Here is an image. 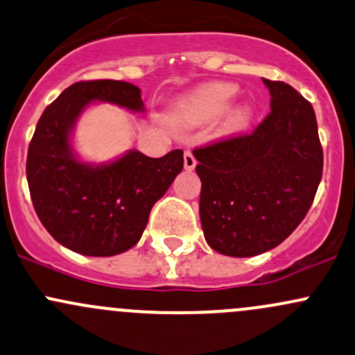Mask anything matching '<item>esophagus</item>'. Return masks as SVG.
<instances>
[{
  "label": "esophagus",
  "mask_w": 355,
  "mask_h": 355,
  "mask_svg": "<svg viewBox=\"0 0 355 355\" xmlns=\"http://www.w3.org/2000/svg\"><path fill=\"white\" fill-rule=\"evenodd\" d=\"M196 165H197V159H196V156L192 155V151H185L184 153V166H185V170H193V168H196Z\"/></svg>",
  "instance_id": "34e87169"
}]
</instances>
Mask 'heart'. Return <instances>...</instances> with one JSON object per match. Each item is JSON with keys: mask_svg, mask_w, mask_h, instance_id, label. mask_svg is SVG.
Returning a JSON list of instances; mask_svg holds the SVG:
<instances>
[{"mask_svg": "<svg viewBox=\"0 0 355 355\" xmlns=\"http://www.w3.org/2000/svg\"><path fill=\"white\" fill-rule=\"evenodd\" d=\"M238 88L233 83H209L193 89L192 93L175 105L171 112V119L177 124L185 128L207 124L223 114L236 95ZM250 117V109L246 105L231 110L226 119V125L230 129H238L246 124Z\"/></svg>", "mask_w": 355, "mask_h": 355, "instance_id": "1", "label": "heart"}]
</instances>
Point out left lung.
<instances>
[{"label":"left lung","mask_w":355,"mask_h":355,"mask_svg":"<svg viewBox=\"0 0 355 355\" xmlns=\"http://www.w3.org/2000/svg\"><path fill=\"white\" fill-rule=\"evenodd\" d=\"M270 112L248 134L193 149L206 241L227 257L275 248L300 226L323 173L315 110L284 81L263 80Z\"/></svg>","instance_id":"8db88e82"}]
</instances>
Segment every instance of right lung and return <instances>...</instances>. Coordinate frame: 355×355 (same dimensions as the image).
<instances>
[{"label":"right lung","mask_w":355,"mask_h":355,"mask_svg":"<svg viewBox=\"0 0 355 355\" xmlns=\"http://www.w3.org/2000/svg\"><path fill=\"white\" fill-rule=\"evenodd\" d=\"M93 100L143 112L141 89L125 81L71 85L44 110L28 144L27 180L33 209L55 241L88 257L128 252L143 236L149 212L184 168V151L162 158L129 151L105 166L78 162L69 132Z\"/></svg>","instance_id":"obj_1"}]
</instances>
